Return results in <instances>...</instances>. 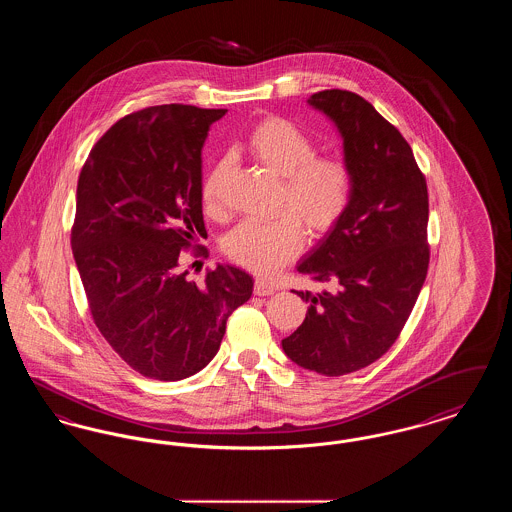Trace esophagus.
<instances>
[{
    "label": "esophagus",
    "instance_id": "esophagus-1",
    "mask_svg": "<svg viewBox=\"0 0 512 512\" xmlns=\"http://www.w3.org/2000/svg\"><path fill=\"white\" fill-rule=\"evenodd\" d=\"M253 292L259 297H267V295L274 293V288H272V284H268L267 280H255Z\"/></svg>",
    "mask_w": 512,
    "mask_h": 512
}]
</instances>
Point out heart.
I'll use <instances>...</instances> for the list:
<instances>
[{
    "label": "heart",
    "instance_id": "heart-1",
    "mask_svg": "<svg viewBox=\"0 0 512 512\" xmlns=\"http://www.w3.org/2000/svg\"><path fill=\"white\" fill-rule=\"evenodd\" d=\"M245 151L265 171L282 178L278 192L280 215L268 222L245 220L224 240L226 255L253 274L267 276L293 261L311 236L332 232L353 199V171L338 155H317V142L295 122L267 117L257 122ZM228 161H219L203 180L201 199L211 215L220 213V184Z\"/></svg>",
    "mask_w": 512,
    "mask_h": 512
}]
</instances>
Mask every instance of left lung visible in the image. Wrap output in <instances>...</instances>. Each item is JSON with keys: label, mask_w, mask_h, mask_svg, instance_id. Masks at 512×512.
Here are the masks:
<instances>
[{"label": "left lung", "mask_w": 512, "mask_h": 512, "mask_svg": "<svg viewBox=\"0 0 512 512\" xmlns=\"http://www.w3.org/2000/svg\"><path fill=\"white\" fill-rule=\"evenodd\" d=\"M309 105L340 130L353 199L297 267L328 288L297 292L309 309L282 347L295 365L343 376L378 361L413 311L430 263L428 188L407 140L366 99L324 90Z\"/></svg>", "instance_id": "8db88e82"}]
</instances>
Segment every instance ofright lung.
Wrapping results in <instances>:
<instances>
[{"mask_svg":"<svg viewBox=\"0 0 512 512\" xmlns=\"http://www.w3.org/2000/svg\"><path fill=\"white\" fill-rule=\"evenodd\" d=\"M224 113L182 103L134 111L99 138L78 176L71 245L90 313L122 361L153 380L209 365L226 320L253 293L240 268H209L197 286L180 263L182 249L205 255L195 245L207 236L201 147Z\"/></svg>","mask_w":512,"mask_h":512,"instance_id":"obj_1","label":"right lung"}]
</instances>
